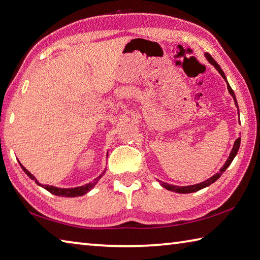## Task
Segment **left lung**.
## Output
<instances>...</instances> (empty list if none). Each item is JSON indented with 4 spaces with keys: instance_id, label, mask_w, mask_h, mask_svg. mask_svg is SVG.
I'll return each instance as SVG.
<instances>
[{
    "instance_id": "left-lung-1",
    "label": "left lung",
    "mask_w": 260,
    "mask_h": 260,
    "mask_svg": "<svg viewBox=\"0 0 260 260\" xmlns=\"http://www.w3.org/2000/svg\"><path fill=\"white\" fill-rule=\"evenodd\" d=\"M205 55H206L207 60H208L210 63H212V64H213L215 68H216V70H217L219 73H221V76L224 78V79L226 80V77H225L223 70L221 69V67H219V66L217 64V62L214 60V58L212 57V55H210L209 53H206V54H205ZM226 82H228V81H226ZM228 89H229V92H230V94L232 95L234 102H236V105H238L237 100H236V95H234V91L232 90L231 86L229 85V82H228ZM240 141H241V138H238V139L236 140V143H234V146H233V148H232V151H231V154H230V156H229V158H228V160H226V163H225L223 168H222L221 170H219V172H218V173H216L215 175H213L212 178H209L208 180L204 181V182H202V183H198V184H193V185H188V187H176V185H171V184H169V183H165V182H160V184L163 185L164 188L168 189V190L175 191V192H179V193H190V192H194V191H198V190L203 189V188H205V187H208V185H210V184H212L213 182H215V181H216V180L219 178V176H221V175L223 174L224 171L229 168V165L232 163L233 158L236 157V155H237L238 150H239Z\"/></svg>"
}]
</instances>
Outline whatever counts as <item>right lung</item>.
<instances>
[{
  "label": "right lung",
  "instance_id": "add662e5",
  "mask_svg": "<svg viewBox=\"0 0 260 260\" xmlns=\"http://www.w3.org/2000/svg\"><path fill=\"white\" fill-rule=\"evenodd\" d=\"M20 165H21V164H20ZM21 168H22V170L24 171V173H26L31 180L35 181V182H36L38 185H42V187H43L44 189H46V190L48 191V192H51V193H53V194H56V196H63V197H77V196L85 194V193L88 192V191H89L92 187H94V185L97 183V181H99V180L101 179V176H102V175L99 176V178L95 179L94 181H92V182L88 183V184H86V185H82V187L72 188V189H61V188L53 187V185H47V184L44 185V184H41V183H39L38 181L35 179V176H34L30 172H29V171H27L26 169H24L22 165H21Z\"/></svg>",
  "mask_w": 260,
  "mask_h": 260
}]
</instances>
